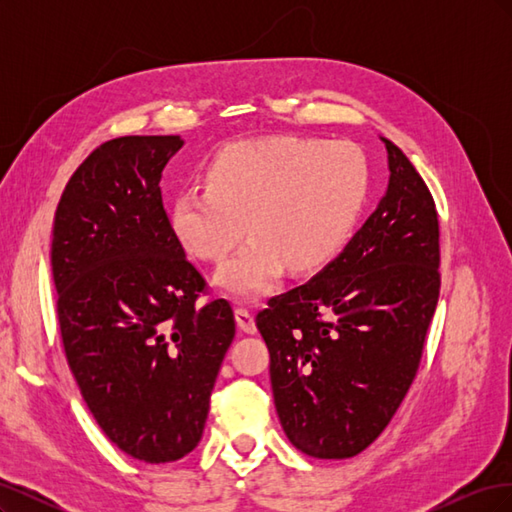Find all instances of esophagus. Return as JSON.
<instances>
[{"instance_id":"1","label":"esophagus","mask_w":512,"mask_h":512,"mask_svg":"<svg viewBox=\"0 0 512 512\" xmlns=\"http://www.w3.org/2000/svg\"><path fill=\"white\" fill-rule=\"evenodd\" d=\"M235 320H237V327H239L241 331L250 333V335H254V333H256V320H254V314L247 312V309H243V307L235 309Z\"/></svg>"}]
</instances>
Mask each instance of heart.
<instances>
[{
  "label": "heart",
  "mask_w": 512,
  "mask_h": 512,
  "mask_svg": "<svg viewBox=\"0 0 512 512\" xmlns=\"http://www.w3.org/2000/svg\"><path fill=\"white\" fill-rule=\"evenodd\" d=\"M371 168L361 147L314 136L232 143L205 170V185L170 205V230L188 254L220 262L247 230L252 239L218 271L237 297H258L288 271L324 269L348 245L365 211Z\"/></svg>",
  "instance_id": "heart-1"
}]
</instances>
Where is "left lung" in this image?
<instances>
[{"label":"left lung","instance_id":"8db88e82","mask_svg":"<svg viewBox=\"0 0 512 512\" xmlns=\"http://www.w3.org/2000/svg\"><path fill=\"white\" fill-rule=\"evenodd\" d=\"M391 181L346 250L256 316L288 440L316 459L374 442L421 365L440 297V222L423 177L397 145Z\"/></svg>","mask_w":512,"mask_h":512}]
</instances>
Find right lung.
Returning <instances> with one entry per match:
<instances>
[{
    "label": "right lung",
    "mask_w": 512,
    "mask_h": 512,
    "mask_svg": "<svg viewBox=\"0 0 512 512\" xmlns=\"http://www.w3.org/2000/svg\"><path fill=\"white\" fill-rule=\"evenodd\" d=\"M179 136H119L68 179L51 267L66 359L108 440L145 463L192 453L235 337L226 299L170 230L160 179Z\"/></svg>",
    "instance_id": "1"
}]
</instances>
